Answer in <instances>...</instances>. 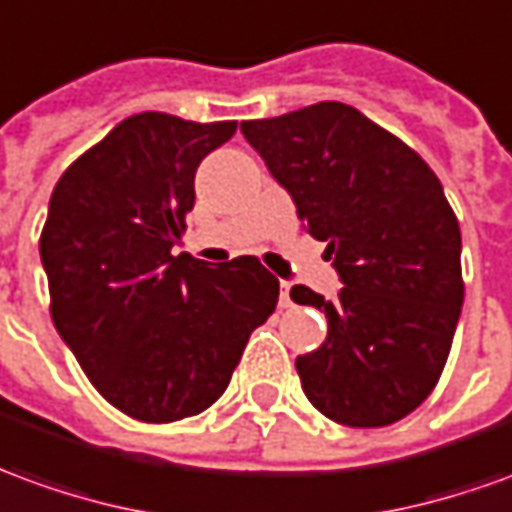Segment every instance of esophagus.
Listing matches in <instances>:
<instances>
[{"mask_svg":"<svg viewBox=\"0 0 512 512\" xmlns=\"http://www.w3.org/2000/svg\"><path fill=\"white\" fill-rule=\"evenodd\" d=\"M280 307H291V285L288 282L280 285Z\"/></svg>","mask_w":512,"mask_h":512,"instance_id":"1","label":"esophagus"}]
</instances>
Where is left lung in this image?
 Here are the masks:
<instances>
[{
	"mask_svg": "<svg viewBox=\"0 0 512 512\" xmlns=\"http://www.w3.org/2000/svg\"><path fill=\"white\" fill-rule=\"evenodd\" d=\"M341 274L338 299L293 285L327 313V341L296 357L307 399L346 427H388L441 380L463 307L460 224L435 171L343 102L244 121Z\"/></svg>",
	"mask_w": 512,
	"mask_h": 512,
	"instance_id": "left-lung-1",
	"label": "left lung"
}]
</instances>
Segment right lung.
<instances>
[{
	"instance_id": "add662e5",
	"label": "right lung",
	"mask_w": 512,
	"mask_h": 512,
	"mask_svg": "<svg viewBox=\"0 0 512 512\" xmlns=\"http://www.w3.org/2000/svg\"><path fill=\"white\" fill-rule=\"evenodd\" d=\"M235 121L130 116L57 180L41 232L49 313L85 377L146 424L196 416L227 391L280 282L257 257L171 255L202 157Z\"/></svg>"
}]
</instances>
